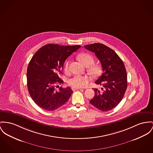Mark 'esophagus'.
<instances>
[{"mask_svg":"<svg viewBox=\"0 0 153 153\" xmlns=\"http://www.w3.org/2000/svg\"><path fill=\"white\" fill-rule=\"evenodd\" d=\"M78 89H81V88H74V87H72V90L73 91H75V90H78Z\"/></svg>","mask_w":153,"mask_h":153,"instance_id":"34e87169","label":"esophagus"}]
</instances>
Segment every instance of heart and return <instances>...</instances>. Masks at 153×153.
<instances>
[{
    "mask_svg": "<svg viewBox=\"0 0 153 153\" xmlns=\"http://www.w3.org/2000/svg\"><path fill=\"white\" fill-rule=\"evenodd\" d=\"M78 59L83 65L86 67L90 66L88 68V71L93 76H96L100 74L102 72V67L99 64H93L94 59L91 54L88 53H82L78 56ZM69 61H67L65 62L64 65L65 71L68 72L69 71ZM89 80V78L86 76L76 75L70 78L68 81V83L70 85L74 88H83L88 83Z\"/></svg>",
    "mask_w": 153,
    "mask_h": 153,
    "instance_id": "1",
    "label": "heart"
}]
</instances>
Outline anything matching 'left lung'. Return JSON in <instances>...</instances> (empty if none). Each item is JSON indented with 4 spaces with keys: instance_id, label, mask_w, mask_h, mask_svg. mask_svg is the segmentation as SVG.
Wrapping results in <instances>:
<instances>
[{
    "instance_id": "obj_1",
    "label": "left lung",
    "mask_w": 153,
    "mask_h": 153,
    "mask_svg": "<svg viewBox=\"0 0 153 153\" xmlns=\"http://www.w3.org/2000/svg\"><path fill=\"white\" fill-rule=\"evenodd\" d=\"M85 48L95 53L102 64L103 73L95 82L101 89L94 88V96L91 104L102 111L115 108L122 100L127 88V74L125 65L118 55L111 48L102 44L93 43Z\"/></svg>"
}]
</instances>
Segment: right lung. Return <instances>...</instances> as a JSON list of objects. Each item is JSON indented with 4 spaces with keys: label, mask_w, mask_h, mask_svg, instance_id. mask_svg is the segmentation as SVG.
Returning a JSON list of instances; mask_svg holds the SVG:
<instances>
[{
    "label": "right lung",
    "mask_w": 153,
    "mask_h": 153,
    "mask_svg": "<svg viewBox=\"0 0 153 153\" xmlns=\"http://www.w3.org/2000/svg\"><path fill=\"white\" fill-rule=\"evenodd\" d=\"M80 47L48 44L32 57L27 68V87L31 98L42 108L53 111L69 100L73 91L70 87L59 88L63 83L60 75L67 58Z\"/></svg>",
    "instance_id": "1"
}]
</instances>
